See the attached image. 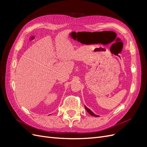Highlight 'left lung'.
I'll list each match as a JSON object with an SVG mask.
<instances>
[{
    "instance_id": "8db88e82",
    "label": "left lung",
    "mask_w": 147,
    "mask_h": 147,
    "mask_svg": "<svg viewBox=\"0 0 147 147\" xmlns=\"http://www.w3.org/2000/svg\"><path fill=\"white\" fill-rule=\"evenodd\" d=\"M84 107H85V109L87 110V112H88L89 113H90L91 115H92V116L96 117H99L98 115H95L94 113H93V112H91V111L90 109H89L88 108H87L86 106H84Z\"/></svg>"
}]
</instances>
